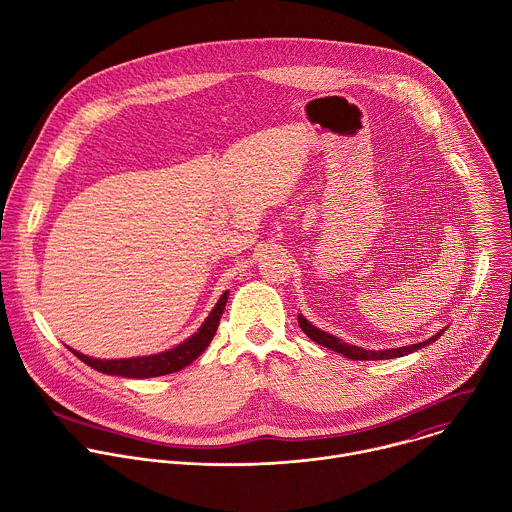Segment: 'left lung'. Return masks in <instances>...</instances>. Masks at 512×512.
I'll return each instance as SVG.
<instances>
[{
    "instance_id": "obj_1",
    "label": "left lung",
    "mask_w": 512,
    "mask_h": 512,
    "mask_svg": "<svg viewBox=\"0 0 512 512\" xmlns=\"http://www.w3.org/2000/svg\"><path fill=\"white\" fill-rule=\"evenodd\" d=\"M298 324H300V328L306 332L308 338H312L314 342H318V344H322V346H326V348H332L334 352H340V354H344V356H348V358H352V360H385V358H399V356L411 354V352H415V350H419V348H423V346L435 342L437 338H440V336L444 334V330H442V332H437L433 338H429V340H425V342H419V344H411V346L389 348V350H367V348L350 346V344L342 342L340 338H336V336H332V334H328V332H324V330H318V328L312 326L304 316H298Z\"/></svg>"
}]
</instances>
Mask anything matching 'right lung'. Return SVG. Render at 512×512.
Returning <instances> with one entry per match:
<instances>
[{"label": "right lung", "instance_id": "right-lung-1", "mask_svg": "<svg viewBox=\"0 0 512 512\" xmlns=\"http://www.w3.org/2000/svg\"><path fill=\"white\" fill-rule=\"evenodd\" d=\"M227 300H229V291H225L223 298L218 300V304L208 314V318L204 320V324L200 326V330L196 334H192L186 342L178 344L176 348L160 352V354L121 358V360H99V358L85 356L72 348H70V352L79 356L85 364H89L91 369L105 373V375H117V377H127V379H150V377L170 375V373H176V371H182L184 367H188L194 358H198L204 352V348L210 344L212 336L216 334V328H218V322H221Z\"/></svg>", "mask_w": 512, "mask_h": 512}]
</instances>
